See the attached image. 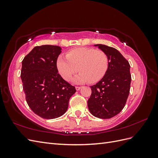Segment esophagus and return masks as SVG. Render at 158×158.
Returning <instances> with one entry per match:
<instances>
[{
	"label": "esophagus",
	"instance_id": "34e87169",
	"mask_svg": "<svg viewBox=\"0 0 158 158\" xmlns=\"http://www.w3.org/2000/svg\"><path fill=\"white\" fill-rule=\"evenodd\" d=\"M80 89H81V87H80V86H76V89L77 90V91H78V90H80Z\"/></svg>",
	"mask_w": 158,
	"mask_h": 158
}]
</instances>
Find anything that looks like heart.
<instances>
[{
    "mask_svg": "<svg viewBox=\"0 0 158 158\" xmlns=\"http://www.w3.org/2000/svg\"><path fill=\"white\" fill-rule=\"evenodd\" d=\"M56 64L59 74L66 81L70 80L78 69L80 73L74 78V82L95 83L107 73L109 59L103 51L79 47L68 51L66 56H59Z\"/></svg>",
    "mask_w": 158,
    "mask_h": 158,
    "instance_id": "1",
    "label": "heart"
}]
</instances>
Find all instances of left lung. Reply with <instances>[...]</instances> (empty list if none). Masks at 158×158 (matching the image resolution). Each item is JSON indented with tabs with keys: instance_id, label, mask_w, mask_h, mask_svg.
<instances>
[{
	"instance_id": "left-lung-1",
	"label": "left lung",
	"mask_w": 158,
	"mask_h": 158,
	"mask_svg": "<svg viewBox=\"0 0 158 158\" xmlns=\"http://www.w3.org/2000/svg\"><path fill=\"white\" fill-rule=\"evenodd\" d=\"M94 46L106 52L109 66L102 80L90 86L92 94L88 106L94 117L111 118L120 113L126 104L131 88V66L116 49L102 44Z\"/></svg>"
}]
</instances>
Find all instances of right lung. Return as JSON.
Segmentation results:
<instances>
[{"mask_svg":"<svg viewBox=\"0 0 158 158\" xmlns=\"http://www.w3.org/2000/svg\"><path fill=\"white\" fill-rule=\"evenodd\" d=\"M61 49L56 45L37 46L22 62L20 76L27 105L46 119L64 114L70 97L76 92L58 74L56 63Z\"/></svg>","mask_w":158,"mask_h":158,"instance_id":"1","label":"right lung"}]
</instances>
